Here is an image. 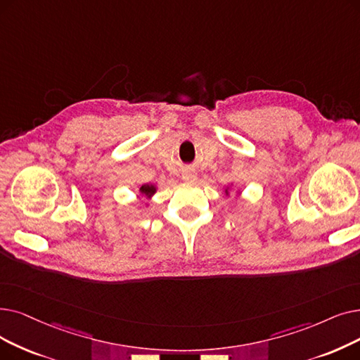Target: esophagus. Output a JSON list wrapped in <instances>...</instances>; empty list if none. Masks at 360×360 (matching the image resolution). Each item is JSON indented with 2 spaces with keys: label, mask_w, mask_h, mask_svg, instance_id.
I'll return each mask as SVG.
<instances>
[{
  "label": "esophagus",
  "mask_w": 360,
  "mask_h": 360,
  "mask_svg": "<svg viewBox=\"0 0 360 360\" xmlns=\"http://www.w3.org/2000/svg\"><path fill=\"white\" fill-rule=\"evenodd\" d=\"M195 172H193V170H185L184 172V175H182V178H184V181H188V182H191V181H195Z\"/></svg>",
  "instance_id": "obj_1"
}]
</instances>
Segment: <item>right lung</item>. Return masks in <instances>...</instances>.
I'll return each mask as SVG.
<instances>
[{
	"mask_svg": "<svg viewBox=\"0 0 360 360\" xmlns=\"http://www.w3.org/2000/svg\"><path fill=\"white\" fill-rule=\"evenodd\" d=\"M139 190H141V193L146 194V195H151V194L155 191V188H154L153 185H143Z\"/></svg>",
	"mask_w": 360,
	"mask_h": 360,
	"instance_id": "right-lung-1",
	"label": "right lung"
}]
</instances>
